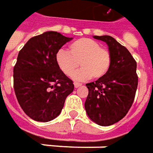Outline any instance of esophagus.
Here are the masks:
<instances>
[{
	"instance_id": "34e87169",
	"label": "esophagus",
	"mask_w": 153,
	"mask_h": 153,
	"mask_svg": "<svg viewBox=\"0 0 153 153\" xmlns=\"http://www.w3.org/2000/svg\"><path fill=\"white\" fill-rule=\"evenodd\" d=\"M81 85H82V84H80V83L74 82V87H75V88H78V87H79V86H81Z\"/></svg>"
}]
</instances>
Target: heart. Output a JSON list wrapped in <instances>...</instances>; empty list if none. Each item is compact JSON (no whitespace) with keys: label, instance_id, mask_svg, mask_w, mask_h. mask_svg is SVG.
Masks as SVG:
<instances>
[{"label":"heart","instance_id":"obj_1","mask_svg":"<svg viewBox=\"0 0 153 153\" xmlns=\"http://www.w3.org/2000/svg\"><path fill=\"white\" fill-rule=\"evenodd\" d=\"M69 53L59 50L56 54V62L59 68L67 76H72L77 68H82L74 74V79H101L106 74L111 65L110 51L101 48L98 42L90 38H80L72 42Z\"/></svg>","mask_w":153,"mask_h":153}]
</instances>
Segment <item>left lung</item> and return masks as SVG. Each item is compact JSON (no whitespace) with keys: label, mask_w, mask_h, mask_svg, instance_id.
<instances>
[{"label":"left lung","mask_w":153,"mask_h":153,"mask_svg":"<svg viewBox=\"0 0 153 153\" xmlns=\"http://www.w3.org/2000/svg\"><path fill=\"white\" fill-rule=\"evenodd\" d=\"M105 42L111 55V65L101 79L86 84L89 94L85 107L96 124L107 126L118 122L132 105L137 89V62L126 47L111 36H94Z\"/></svg>","instance_id":"obj_1"}]
</instances>
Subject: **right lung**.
<instances>
[{"instance_id": "obj_1", "label": "right lung", "mask_w": 153, "mask_h": 153, "mask_svg": "<svg viewBox=\"0 0 153 153\" xmlns=\"http://www.w3.org/2000/svg\"><path fill=\"white\" fill-rule=\"evenodd\" d=\"M71 39L58 32H46L30 38L20 50L13 86L20 106L33 120H53L74 90L73 81L56 62L57 53Z\"/></svg>"}]
</instances>
